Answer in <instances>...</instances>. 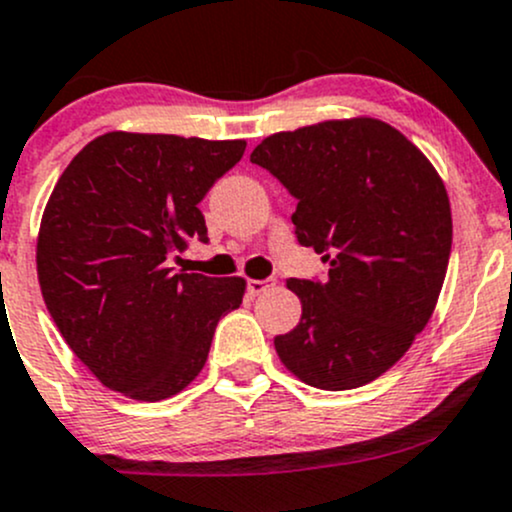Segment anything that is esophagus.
<instances>
[{
	"label": "esophagus",
	"instance_id": "34e87169",
	"mask_svg": "<svg viewBox=\"0 0 512 512\" xmlns=\"http://www.w3.org/2000/svg\"><path fill=\"white\" fill-rule=\"evenodd\" d=\"M276 285V278H266V280H254L251 278L249 283H246V288H249L251 295H263L268 288H273Z\"/></svg>",
	"mask_w": 512,
	"mask_h": 512
}]
</instances>
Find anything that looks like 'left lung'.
<instances>
[{"mask_svg":"<svg viewBox=\"0 0 512 512\" xmlns=\"http://www.w3.org/2000/svg\"><path fill=\"white\" fill-rule=\"evenodd\" d=\"M298 200L295 236L327 278H290L298 327L276 351L307 386L376 381L430 322L452 251V210L432 163L378 119L280 131L251 153Z\"/></svg>","mask_w":512,"mask_h":512,"instance_id":"obj_1","label":"left lung"}]
</instances>
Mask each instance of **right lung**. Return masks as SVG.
<instances>
[{
    "instance_id": "obj_1",
    "label": "right lung",
    "mask_w": 512,
    "mask_h": 512,
    "mask_svg": "<svg viewBox=\"0 0 512 512\" xmlns=\"http://www.w3.org/2000/svg\"><path fill=\"white\" fill-rule=\"evenodd\" d=\"M246 141L109 131L53 188L36 244L43 300L73 354L134 400L180 393L205 366L217 322L244 278L175 273L190 241L207 244L202 197Z\"/></svg>"
}]
</instances>
